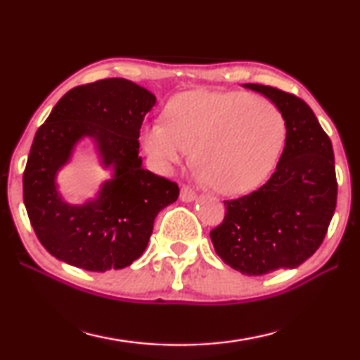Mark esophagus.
<instances>
[{"instance_id":"34e87169","label":"esophagus","mask_w":360,"mask_h":360,"mask_svg":"<svg viewBox=\"0 0 360 360\" xmlns=\"http://www.w3.org/2000/svg\"><path fill=\"white\" fill-rule=\"evenodd\" d=\"M179 197H181L182 202L191 203V202H193V200H197V193H195L193 188H191L188 186H182Z\"/></svg>"}]
</instances>
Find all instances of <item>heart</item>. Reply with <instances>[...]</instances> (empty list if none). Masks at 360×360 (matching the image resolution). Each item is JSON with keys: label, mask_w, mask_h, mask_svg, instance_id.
Masks as SVG:
<instances>
[{"label": "heart", "mask_w": 360, "mask_h": 360, "mask_svg": "<svg viewBox=\"0 0 360 360\" xmlns=\"http://www.w3.org/2000/svg\"><path fill=\"white\" fill-rule=\"evenodd\" d=\"M139 138L160 172L188 160L195 149L200 179L235 195L251 191L270 173L281 150L284 120L260 96L188 90L167 103L165 122L144 124Z\"/></svg>", "instance_id": "1"}]
</instances>
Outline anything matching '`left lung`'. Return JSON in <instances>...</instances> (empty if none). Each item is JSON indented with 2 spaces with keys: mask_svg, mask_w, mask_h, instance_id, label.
<instances>
[{
  "mask_svg": "<svg viewBox=\"0 0 360 360\" xmlns=\"http://www.w3.org/2000/svg\"><path fill=\"white\" fill-rule=\"evenodd\" d=\"M281 112L285 144L275 173L252 193L224 202L222 224L211 230L219 257L248 276L297 268L318 251L337 206L330 138L302 98L260 84Z\"/></svg>",
  "mask_w": 360,
  "mask_h": 360,
  "instance_id": "left-lung-1",
  "label": "left lung"
}]
</instances>
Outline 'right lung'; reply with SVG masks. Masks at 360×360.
<instances>
[{
	"mask_svg": "<svg viewBox=\"0 0 360 360\" xmlns=\"http://www.w3.org/2000/svg\"><path fill=\"white\" fill-rule=\"evenodd\" d=\"M157 98L122 77L65 94L36 131L23 172V203L34 233L53 257L89 271L120 270L144 252L158 212L178 200L176 182L143 168L139 129ZM96 144L112 178L84 205L65 202L56 174L75 146Z\"/></svg>",
	"mask_w": 360,
	"mask_h": 360,
	"instance_id": "obj_1",
	"label": "right lung"
}]
</instances>
